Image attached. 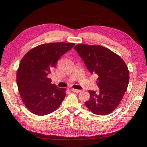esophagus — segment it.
Returning <instances> with one entry per match:
<instances>
[{
  "mask_svg": "<svg viewBox=\"0 0 147 147\" xmlns=\"http://www.w3.org/2000/svg\"><path fill=\"white\" fill-rule=\"evenodd\" d=\"M71 90H72V91H73V92H76V93H79V92H80L81 91H82V90H77V89H74V88H72Z\"/></svg>",
  "mask_w": 147,
  "mask_h": 147,
  "instance_id": "esophagus-1",
  "label": "esophagus"
}]
</instances>
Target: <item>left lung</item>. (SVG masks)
<instances>
[{"instance_id":"obj_1","label":"left lung","mask_w":147,"mask_h":147,"mask_svg":"<svg viewBox=\"0 0 147 147\" xmlns=\"http://www.w3.org/2000/svg\"><path fill=\"white\" fill-rule=\"evenodd\" d=\"M74 49L83 59L90 73L96 74L98 93L89 90L86 107L92 113L105 115L119 105L129 83L127 65L119 55L100 45L77 44Z\"/></svg>"}]
</instances>
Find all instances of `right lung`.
I'll list each match as a JSON object with an SVG mask.
<instances>
[{
    "mask_svg": "<svg viewBox=\"0 0 147 147\" xmlns=\"http://www.w3.org/2000/svg\"><path fill=\"white\" fill-rule=\"evenodd\" d=\"M75 43H43L24 55L16 73V82L22 101L28 110L37 115L52 113L65 98L66 88L51 83L48 74L56 66L58 59Z\"/></svg>",
    "mask_w": 147,
    "mask_h": 147,
    "instance_id": "right-lung-1",
    "label": "right lung"
}]
</instances>
